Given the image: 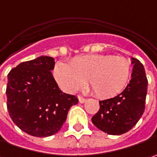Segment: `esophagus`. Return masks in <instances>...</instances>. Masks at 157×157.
I'll return each mask as SVG.
<instances>
[{
    "label": "esophagus",
    "instance_id": "esophagus-1",
    "mask_svg": "<svg viewBox=\"0 0 157 157\" xmlns=\"http://www.w3.org/2000/svg\"><path fill=\"white\" fill-rule=\"evenodd\" d=\"M78 99L79 102H80L81 104H83V103H85L86 102V98H83L82 96H78Z\"/></svg>",
    "mask_w": 157,
    "mask_h": 157
}]
</instances>
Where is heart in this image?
Listing matches in <instances>:
<instances>
[{
	"label": "heart",
	"mask_w": 157,
	"mask_h": 157,
	"mask_svg": "<svg viewBox=\"0 0 157 157\" xmlns=\"http://www.w3.org/2000/svg\"><path fill=\"white\" fill-rule=\"evenodd\" d=\"M132 74L131 61L122 56L91 54L75 57L70 64L59 62L54 76L67 91L82 89L85 82L92 93L100 98H111L123 91Z\"/></svg>",
	"instance_id": "obj_1"
}]
</instances>
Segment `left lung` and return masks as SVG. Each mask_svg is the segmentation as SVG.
Instances as JSON below:
<instances>
[{
	"instance_id": "obj_1",
	"label": "left lung",
	"mask_w": 157,
	"mask_h": 157,
	"mask_svg": "<svg viewBox=\"0 0 157 157\" xmlns=\"http://www.w3.org/2000/svg\"><path fill=\"white\" fill-rule=\"evenodd\" d=\"M133 64L132 79L126 89L113 98L99 101V111L92 123L101 131L119 135L131 130L145 111L147 79L143 65L137 59Z\"/></svg>"
}]
</instances>
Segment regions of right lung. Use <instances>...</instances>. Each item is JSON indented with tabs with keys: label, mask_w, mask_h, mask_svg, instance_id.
<instances>
[{
	"label": "right lung",
	"mask_w": 157,
	"mask_h": 157,
	"mask_svg": "<svg viewBox=\"0 0 157 157\" xmlns=\"http://www.w3.org/2000/svg\"><path fill=\"white\" fill-rule=\"evenodd\" d=\"M54 59L48 56L20 63L8 75L6 89L9 114L22 131L35 137H47L59 131L75 96L59 89L51 70Z\"/></svg>",
	"instance_id": "add662e5"
}]
</instances>
